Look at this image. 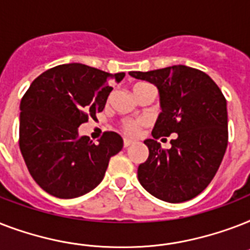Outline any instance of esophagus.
<instances>
[{"mask_svg":"<svg viewBox=\"0 0 250 250\" xmlns=\"http://www.w3.org/2000/svg\"><path fill=\"white\" fill-rule=\"evenodd\" d=\"M131 144H133V140H131V139H127V137H125V140H123V145H125V148L129 146Z\"/></svg>","mask_w":250,"mask_h":250,"instance_id":"1","label":"esophagus"}]
</instances>
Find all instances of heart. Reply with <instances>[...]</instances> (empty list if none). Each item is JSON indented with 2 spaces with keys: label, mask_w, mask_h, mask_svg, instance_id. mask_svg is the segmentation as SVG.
Segmentation results:
<instances>
[{
  "label": "heart",
  "mask_w": 250,
  "mask_h": 250,
  "mask_svg": "<svg viewBox=\"0 0 250 250\" xmlns=\"http://www.w3.org/2000/svg\"><path fill=\"white\" fill-rule=\"evenodd\" d=\"M141 85H145V84L140 83V84H136V85L133 86V89L137 88V86H141ZM123 129H125L127 133H135L137 131V123H133V122H125V125H123Z\"/></svg>",
  "instance_id": "obj_1"
}]
</instances>
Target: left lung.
<instances>
[{
  "instance_id": "8db88e82",
  "label": "left lung",
  "mask_w": 250,
  "mask_h": 250,
  "mask_svg": "<svg viewBox=\"0 0 250 250\" xmlns=\"http://www.w3.org/2000/svg\"><path fill=\"white\" fill-rule=\"evenodd\" d=\"M129 75L158 89L162 111L153 137L176 133L166 150L153 139L144 141L149 157L137 168L139 182L154 197L171 204L196 197L213 180L227 148L225 96L205 72L183 64Z\"/></svg>"
}]
</instances>
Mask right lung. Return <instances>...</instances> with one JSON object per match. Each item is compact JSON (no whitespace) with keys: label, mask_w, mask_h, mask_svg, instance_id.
I'll return each instance as SVG.
<instances>
[{"label":"right lung","mask_w":250,"mask_h":250,"mask_svg":"<svg viewBox=\"0 0 250 250\" xmlns=\"http://www.w3.org/2000/svg\"><path fill=\"white\" fill-rule=\"evenodd\" d=\"M125 72L109 74L82 63L61 64L33 80L21 101L19 146L29 174L58 198H75L102 182L110 158L123 148L117 132L98 144L80 136L88 117L104 110L113 86Z\"/></svg>","instance_id":"1"}]
</instances>
